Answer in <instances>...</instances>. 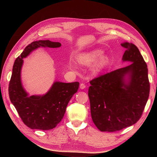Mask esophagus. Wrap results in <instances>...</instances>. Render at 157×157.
<instances>
[{
  "label": "esophagus",
  "instance_id": "34e87169",
  "mask_svg": "<svg viewBox=\"0 0 157 157\" xmlns=\"http://www.w3.org/2000/svg\"><path fill=\"white\" fill-rule=\"evenodd\" d=\"M85 88H86V85L84 83H81L80 84V88L81 89L83 90V89H85Z\"/></svg>",
  "mask_w": 157,
  "mask_h": 157
}]
</instances>
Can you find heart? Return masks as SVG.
Masks as SVG:
<instances>
[{
	"label": "heart",
	"instance_id": "b5f03b06",
	"mask_svg": "<svg viewBox=\"0 0 157 157\" xmlns=\"http://www.w3.org/2000/svg\"><path fill=\"white\" fill-rule=\"evenodd\" d=\"M103 51L101 49L82 53L77 56V61L82 65L88 66L93 64L90 67V72L94 75L103 71L109 63V58L107 55H102ZM69 67L75 70L76 67L73 63H71Z\"/></svg>",
	"mask_w": 157,
	"mask_h": 157
}]
</instances>
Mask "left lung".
I'll use <instances>...</instances> for the list:
<instances>
[{
  "label": "left lung",
  "instance_id": "1",
  "mask_svg": "<svg viewBox=\"0 0 157 157\" xmlns=\"http://www.w3.org/2000/svg\"><path fill=\"white\" fill-rule=\"evenodd\" d=\"M127 67L90 81L88 97L92 120L102 132H116L135 124L141 117L150 94L147 65L137 47L123 43Z\"/></svg>",
  "mask_w": 157,
  "mask_h": 157
}]
</instances>
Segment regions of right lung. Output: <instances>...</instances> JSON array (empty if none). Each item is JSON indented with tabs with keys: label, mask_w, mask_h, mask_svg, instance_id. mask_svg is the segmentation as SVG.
I'll return each mask as SVG.
<instances>
[{
	"label": "right lung",
	"mask_w": 157,
	"mask_h": 157,
	"mask_svg": "<svg viewBox=\"0 0 157 157\" xmlns=\"http://www.w3.org/2000/svg\"><path fill=\"white\" fill-rule=\"evenodd\" d=\"M60 46V43L49 40L34 41L24 49L14 63L9 85L10 98L25 125L31 129L51 130L59 124L64 116L71 98L77 92L79 83H65L56 81L46 94L29 96L21 81L23 59L39 47Z\"/></svg>",
	"instance_id": "add662e5"
}]
</instances>
